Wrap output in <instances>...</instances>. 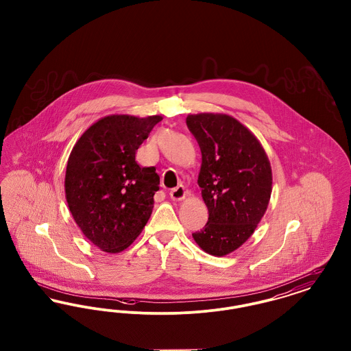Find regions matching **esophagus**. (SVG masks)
I'll return each mask as SVG.
<instances>
[{
    "label": "esophagus",
    "instance_id": "1",
    "mask_svg": "<svg viewBox=\"0 0 351 351\" xmlns=\"http://www.w3.org/2000/svg\"><path fill=\"white\" fill-rule=\"evenodd\" d=\"M186 193H188V192L185 191V188H184L183 185H178L176 188H172V189H171L169 196H171V199L173 201H180L183 200Z\"/></svg>",
    "mask_w": 351,
    "mask_h": 351
}]
</instances>
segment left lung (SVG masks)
<instances>
[{"mask_svg": "<svg viewBox=\"0 0 351 351\" xmlns=\"http://www.w3.org/2000/svg\"><path fill=\"white\" fill-rule=\"evenodd\" d=\"M186 126L200 146L197 183L209 212L202 230L192 237L205 252L222 256L245 243L263 217L272 191L271 166L259 141L235 118L192 114Z\"/></svg>", "mask_w": 351, "mask_h": 351, "instance_id": "1", "label": "left lung"}]
</instances>
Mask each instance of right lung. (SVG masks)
Listing matches in <instances>:
<instances>
[{"mask_svg":"<svg viewBox=\"0 0 351 351\" xmlns=\"http://www.w3.org/2000/svg\"><path fill=\"white\" fill-rule=\"evenodd\" d=\"M160 116H108L76 142L68 159V208L84 235L99 249L129 247L147 223L159 191L155 167H141L135 152Z\"/></svg>","mask_w":351,"mask_h":351,"instance_id":"obj_1","label":"right lung"}]
</instances>
